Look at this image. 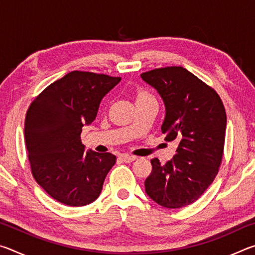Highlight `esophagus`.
<instances>
[{
  "label": "esophagus",
  "mask_w": 255,
  "mask_h": 255,
  "mask_svg": "<svg viewBox=\"0 0 255 255\" xmlns=\"http://www.w3.org/2000/svg\"><path fill=\"white\" fill-rule=\"evenodd\" d=\"M119 158L122 159V161L125 162V163H131V162H133L136 159L135 156H130V155H126V154L120 155Z\"/></svg>",
  "instance_id": "esophagus-1"
}]
</instances>
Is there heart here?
<instances>
[{
    "label": "heart",
    "mask_w": 255,
    "mask_h": 255,
    "mask_svg": "<svg viewBox=\"0 0 255 255\" xmlns=\"http://www.w3.org/2000/svg\"><path fill=\"white\" fill-rule=\"evenodd\" d=\"M145 97H149V96H147V94H146V93H139L137 96V99H141V98H145Z\"/></svg>",
    "instance_id": "heart-1"
}]
</instances>
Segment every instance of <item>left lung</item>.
Returning <instances> with one entry per match:
<instances>
[{
  "label": "left lung",
  "mask_w": 255,
  "mask_h": 255,
  "mask_svg": "<svg viewBox=\"0 0 255 255\" xmlns=\"http://www.w3.org/2000/svg\"><path fill=\"white\" fill-rule=\"evenodd\" d=\"M165 107L161 130L176 141V154L162 165L153 158L145 192L165 208L195 202L216 178L226 133V112L218 94L188 70L171 66L143 73Z\"/></svg>",
  "instance_id": "1"
}]
</instances>
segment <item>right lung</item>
I'll return each mask as SVG.
<instances>
[{"instance_id": "right-lung-1", "label": "right lung", "mask_w": 255, "mask_h": 255, "mask_svg": "<svg viewBox=\"0 0 255 255\" xmlns=\"http://www.w3.org/2000/svg\"><path fill=\"white\" fill-rule=\"evenodd\" d=\"M120 77L74 71L54 82L29 107L24 139L37 183L58 202L81 207L100 196L116 156L89 149L82 128L96 119L100 102Z\"/></svg>"}]
</instances>
